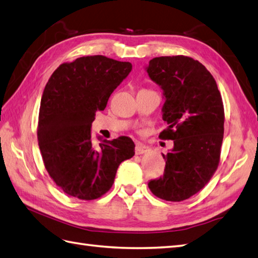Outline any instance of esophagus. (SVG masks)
I'll return each mask as SVG.
<instances>
[{
  "mask_svg": "<svg viewBox=\"0 0 258 258\" xmlns=\"http://www.w3.org/2000/svg\"><path fill=\"white\" fill-rule=\"evenodd\" d=\"M148 152H149V148H148L146 145H144V144H142V143L137 144L136 147H135V153H136V155L146 154V153H148Z\"/></svg>",
  "mask_w": 258,
  "mask_h": 258,
  "instance_id": "1",
  "label": "esophagus"
}]
</instances>
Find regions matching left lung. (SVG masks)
Listing matches in <instances>:
<instances>
[{
  "mask_svg": "<svg viewBox=\"0 0 258 258\" xmlns=\"http://www.w3.org/2000/svg\"><path fill=\"white\" fill-rule=\"evenodd\" d=\"M147 74L165 95L161 140L173 141L163 155L164 176L148 187L160 199L180 202L198 194L218 169L224 133V106L213 76L187 56L153 58Z\"/></svg>",
  "mask_w": 258,
  "mask_h": 258,
  "instance_id": "left-lung-1",
  "label": "left lung"
}]
</instances>
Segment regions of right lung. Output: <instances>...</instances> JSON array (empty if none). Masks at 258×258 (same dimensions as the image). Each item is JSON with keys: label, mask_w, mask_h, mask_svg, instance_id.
Listing matches in <instances>:
<instances>
[{"label": "right lung", "mask_w": 258, "mask_h": 258, "mask_svg": "<svg viewBox=\"0 0 258 258\" xmlns=\"http://www.w3.org/2000/svg\"><path fill=\"white\" fill-rule=\"evenodd\" d=\"M132 70L131 62L85 56L53 71L40 101L37 139L48 175L66 195L94 200L114 182L122 161L135 154L127 136L94 144L91 124Z\"/></svg>", "instance_id": "obj_1"}]
</instances>
